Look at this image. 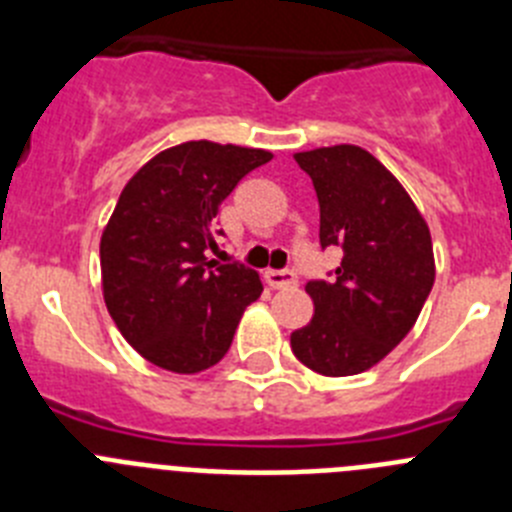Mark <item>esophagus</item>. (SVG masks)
Returning a JSON list of instances; mask_svg holds the SVG:
<instances>
[{
  "label": "esophagus",
  "mask_w": 512,
  "mask_h": 512,
  "mask_svg": "<svg viewBox=\"0 0 512 512\" xmlns=\"http://www.w3.org/2000/svg\"><path fill=\"white\" fill-rule=\"evenodd\" d=\"M264 279L269 282V287L274 289H287L297 284V274L292 269H269L264 274Z\"/></svg>",
  "instance_id": "esophagus-1"
}]
</instances>
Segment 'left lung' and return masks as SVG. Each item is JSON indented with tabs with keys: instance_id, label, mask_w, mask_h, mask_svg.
Masks as SVG:
<instances>
[{
	"instance_id": "obj_1",
	"label": "left lung",
	"mask_w": 512,
	"mask_h": 512,
	"mask_svg": "<svg viewBox=\"0 0 512 512\" xmlns=\"http://www.w3.org/2000/svg\"><path fill=\"white\" fill-rule=\"evenodd\" d=\"M320 205V246L343 259L307 282L315 315L292 351L323 377L359 374L408 336L431 295L436 266L428 225L408 192L359 146L295 153Z\"/></svg>"
}]
</instances>
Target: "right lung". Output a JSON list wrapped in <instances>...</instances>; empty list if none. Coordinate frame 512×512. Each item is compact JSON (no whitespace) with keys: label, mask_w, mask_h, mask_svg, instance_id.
Masks as SVG:
<instances>
[{"label":"right lung","mask_w":512,"mask_h":512,"mask_svg":"<svg viewBox=\"0 0 512 512\" xmlns=\"http://www.w3.org/2000/svg\"><path fill=\"white\" fill-rule=\"evenodd\" d=\"M269 151L189 140L153 156L125 184L99 243L104 302L125 341L176 374L210 369L228 354L259 274L207 259L217 212Z\"/></svg>","instance_id":"1"}]
</instances>
